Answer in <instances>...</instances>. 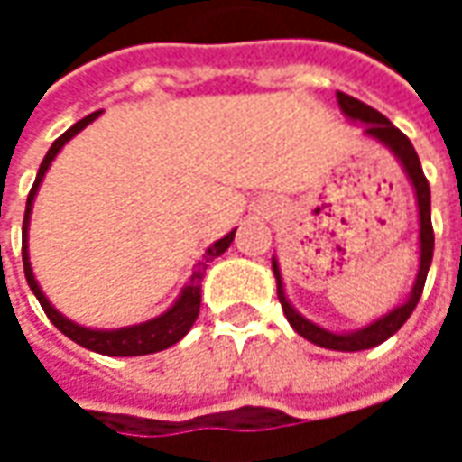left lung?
Wrapping results in <instances>:
<instances>
[{
  "label": "left lung",
  "instance_id": "obj_1",
  "mask_svg": "<svg viewBox=\"0 0 462 462\" xmlns=\"http://www.w3.org/2000/svg\"><path fill=\"white\" fill-rule=\"evenodd\" d=\"M337 101H339L341 111L346 118L358 123H366L364 125V135L374 138V141L383 143L388 151L396 155L403 171H406L408 180L416 190L418 200V222H420V232H418V240H420V267H418L416 284L411 290V297H408L401 307H396L393 311H388L386 317H381L374 324H368L364 329L351 331V334H334V331H327L317 327L314 321L304 319L300 311L291 307L287 297H284V287H282V274L280 267H277V260H272V270H274V277H277V297H280L282 310H284V317L291 324V329L297 331L300 337H304L311 344L317 346L331 348V351H364V348L378 346L383 344L388 337H393L406 319L416 310L418 300L423 294V284H426L428 267H430V260H433V225H430V188H428L426 175H423V168H420V161H418L416 148L411 145L403 133L398 131L393 123L388 121L386 116L378 114L376 108H371L364 101H358L354 96L348 94H337Z\"/></svg>",
  "mask_w": 462,
  "mask_h": 462
}]
</instances>
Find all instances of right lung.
I'll return each instance as SVG.
<instances>
[{
	"instance_id": "1",
	"label": "right lung",
	"mask_w": 462,
	"mask_h": 462,
	"mask_svg": "<svg viewBox=\"0 0 462 462\" xmlns=\"http://www.w3.org/2000/svg\"><path fill=\"white\" fill-rule=\"evenodd\" d=\"M98 114H91L81 118L79 123H74L64 135H59L54 143H51V148L44 155V161L39 165V172H36V180L32 185V190H29V198H26V212H24V225H22V260H24V274L26 282H29V287L34 291V297L42 304V310L46 311V317L51 319L56 329L66 334L69 339L76 341L79 346L91 348L96 354H104V356H143V354H155V351H162V348L172 346V344H178V341L190 331V327L198 319V314H200V284L202 277H205V270H208V264H210L215 257H220L222 252L230 247V242L235 240V230L230 235H225L222 240H217L212 247H208V252L202 254V262H198V267L192 270L190 282L185 284V290L178 297V301L172 304L171 310L161 314V317H155L151 321H143V324H135V327H123V329H114V331H101V329H86V327H79L76 321L66 319L64 314H59V311L49 304V300L44 297V291L39 290V284L34 280V272H32V262H29V247H26V230H29V215H32V205H34L36 190H39V185L44 180V172L49 171V165L56 158V152L64 148L66 141H71L76 133L84 131L86 125L91 121H96Z\"/></svg>"
}]
</instances>
